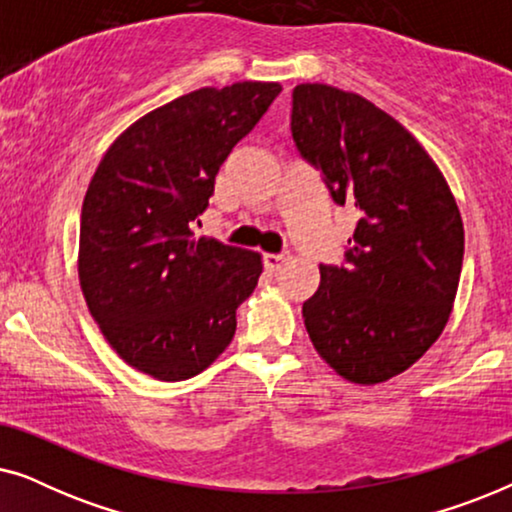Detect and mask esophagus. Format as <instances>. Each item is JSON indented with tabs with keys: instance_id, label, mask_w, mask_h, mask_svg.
Here are the masks:
<instances>
[{
	"instance_id": "1",
	"label": "esophagus",
	"mask_w": 512,
	"mask_h": 512,
	"mask_svg": "<svg viewBox=\"0 0 512 512\" xmlns=\"http://www.w3.org/2000/svg\"><path fill=\"white\" fill-rule=\"evenodd\" d=\"M289 251H282V254H265L263 261H265V268H268L270 272H277L282 270V265L289 261Z\"/></svg>"
}]
</instances>
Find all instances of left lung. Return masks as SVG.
Instances as JSON below:
<instances>
[{
  "instance_id": "8db88e82",
  "label": "left lung",
  "mask_w": 512,
  "mask_h": 512,
  "mask_svg": "<svg viewBox=\"0 0 512 512\" xmlns=\"http://www.w3.org/2000/svg\"><path fill=\"white\" fill-rule=\"evenodd\" d=\"M291 132L333 200L359 212L347 263L319 265L305 328L340 377L387 382L422 359L450 319L464 261L457 200L424 146L366 97L300 83Z\"/></svg>"
}]
</instances>
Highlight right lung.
<instances>
[{
  "label": "right lung",
  "instance_id": "right-lung-1",
  "mask_svg": "<svg viewBox=\"0 0 512 512\" xmlns=\"http://www.w3.org/2000/svg\"><path fill=\"white\" fill-rule=\"evenodd\" d=\"M279 83L200 88L149 111L116 137L81 209L79 282L114 352L139 373L181 382L235 335L261 254L195 237L214 179Z\"/></svg>",
  "mask_w": 512,
  "mask_h": 512
}]
</instances>
